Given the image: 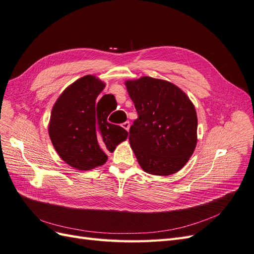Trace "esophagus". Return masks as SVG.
<instances>
[{
  "label": "esophagus",
  "mask_w": 254,
  "mask_h": 254,
  "mask_svg": "<svg viewBox=\"0 0 254 254\" xmlns=\"http://www.w3.org/2000/svg\"><path fill=\"white\" fill-rule=\"evenodd\" d=\"M122 127L124 128V129H126L127 131H128V130H129V127H130V123H129L128 121L124 122V123H123V124H122Z\"/></svg>",
  "instance_id": "34e87169"
}]
</instances>
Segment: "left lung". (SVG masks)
<instances>
[{
    "label": "left lung",
    "instance_id": "8db88e82",
    "mask_svg": "<svg viewBox=\"0 0 254 254\" xmlns=\"http://www.w3.org/2000/svg\"><path fill=\"white\" fill-rule=\"evenodd\" d=\"M125 84L137 112L129 130V143L142 170L159 176L179 172L197 144L193 103L166 80L144 76Z\"/></svg>",
    "mask_w": 254,
    "mask_h": 254
}]
</instances>
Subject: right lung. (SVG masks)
<instances>
[{
  "label": "right lung",
  "mask_w": 254,
  "mask_h": 254,
  "mask_svg": "<svg viewBox=\"0 0 254 254\" xmlns=\"http://www.w3.org/2000/svg\"><path fill=\"white\" fill-rule=\"evenodd\" d=\"M105 82L87 75L70 84L54 105L49 134L59 157L79 171H89L106 163L107 152L127 139L128 132L107 121L111 110L106 108V94L97 96Z\"/></svg>",
  "instance_id": "obj_1"
}]
</instances>
